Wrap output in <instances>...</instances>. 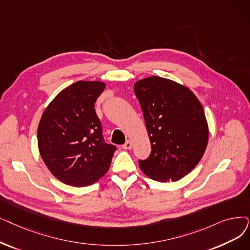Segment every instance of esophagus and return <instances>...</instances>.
Instances as JSON below:
<instances>
[{
	"mask_svg": "<svg viewBox=\"0 0 250 250\" xmlns=\"http://www.w3.org/2000/svg\"><path fill=\"white\" fill-rule=\"evenodd\" d=\"M124 149H131L132 148V142L131 141H126V142L123 145Z\"/></svg>",
	"mask_w": 250,
	"mask_h": 250,
	"instance_id": "1",
	"label": "esophagus"
}]
</instances>
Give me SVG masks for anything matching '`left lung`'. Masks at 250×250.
<instances>
[{
	"instance_id": "1",
	"label": "left lung",
	"mask_w": 250,
	"mask_h": 250,
	"mask_svg": "<svg viewBox=\"0 0 250 250\" xmlns=\"http://www.w3.org/2000/svg\"><path fill=\"white\" fill-rule=\"evenodd\" d=\"M151 143L140 168L157 182H176L198 165L208 142L203 107L188 88L150 77L135 83Z\"/></svg>"
}]
</instances>
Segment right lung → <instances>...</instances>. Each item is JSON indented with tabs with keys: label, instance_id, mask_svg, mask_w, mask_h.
<instances>
[{
	"label": "right lung",
	"instance_id": "right-lung-1",
	"mask_svg": "<svg viewBox=\"0 0 250 250\" xmlns=\"http://www.w3.org/2000/svg\"><path fill=\"white\" fill-rule=\"evenodd\" d=\"M101 82H77L46 108L38 127L41 156L54 177L73 187L91 186L108 170L116 146L105 142L95 102Z\"/></svg>",
	"mask_w": 250,
	"mask_h": 250
}]
</instances>
